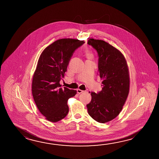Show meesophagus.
I'll list each match as a JSON object with an SVG mask.
<instances>
[{
	"label": "esophagus",
	"mask_w": 159,
	"mask_h": 159,
	"mask_svg": "<svg viewBox=\"0 0 159 159\" xmlns=\"http://www.w3.org/2000/svg\"><path fill=\"white\" fill-rule=\"evenodd\" d=\"M76 91H77V93H79V94H80V93H83V92H84V91H82V90L80 89H78Z\"/></svg>",
	"instance_id": "1"
}]
</instances>
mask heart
I'll return each instance as SVG.
<instances>
[{
	"instance_id": "obj_1",
	"label": "heart",
	"mask_w": 159,
	"mask_h": 159,
	"mask_svg": "<svg viewBox=\"0 0 159 159\" xmlns=\"http://www.w3.org/2000/svg\"><path fill=\"white\" fill-rule=\"evenodd\" d=\"M88 55L89 57H91V55H92V54H91L90 52H89L88 53Z\"/></svg>"
}]
</instances>
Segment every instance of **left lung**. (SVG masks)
<instances>
[{"mask_svg":"<svg viewBox=\"0 0 159 159\" xmlns=\"http://www.w3.org/2000/svg\"><path fill=\"white\" fill-rule=\"evenodd\" d=\"M88 44L98 52V72L102 80V91L91 92L88 112L98 122L106 123L119 115L126 101L130 89L129 68L122 53L107 42L90 39Z\"/></svg>","mask_w":159,"mask_h":159,"instance_id":"left-lung-1","label":"left lung"}]
</instances>
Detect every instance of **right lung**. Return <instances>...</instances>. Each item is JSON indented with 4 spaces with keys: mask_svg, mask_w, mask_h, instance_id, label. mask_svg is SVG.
<instances>
[{
    "mask_svg": "<svg viewBox=\"0 0 159 159\" xmlns=\"http://www.w3.org/2000/svg\"><path fill=\"white\" fill-rule=\"evenodd\" d=\"M84 42L73 39H58L39 56L33 76L32 92L38 109L49 121L58 122L68 114L67 101L76 91L62 89L59 81L65 76L73 52Z\"/></svg>",
    "mask_w": 159,
    "mask_h": 159,
    "instance_id": "right-lung-1",
    "label": "right lung"
}]
</instances>
